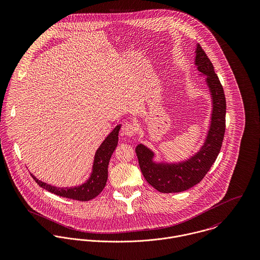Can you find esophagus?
<instances>
[{"instance_id":"obj_1","label":"esophagus","mask_w":260,"mask_h":260,"mask_svg":"<svg viewBox=\"0 0 260 260\" xmlns=\"http://www.w3.org/2000/svg\"><path fill=\"white\" fill-rule=\"evenodd\" d=\"M121 131H122V134H123V135L128 136V137H132V136H134L135 133H136V127H135V125L132 124V123L125 122V123L122 125Z\"/></svg>"}]
</instances>
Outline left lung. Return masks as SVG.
Returning <instances> with one entry per match:
<instances>
[{"label":"left lung","instance_id":"obj_1","mask_svg":"<svg viewBox=\"0 0 260 260\" xmlns=\"http://www.w3.org/2000/svg\"><path fill=\"white\" fill-rule=\"evenodd\" d=\"M195 53V65L197 70L206 77L213 106L209 131L203 146L190 159L172 164L154 162V153L143 144H138L135 149L146 181L162 193L185 191L199 183L215 162L222 146L226 114L222 85L211 61L199 44L196 46Z\"/></svg>","mask_w":260,"mask_h":260}]
</instances>
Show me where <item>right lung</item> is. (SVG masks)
I'll use <instances>...</instances> for the list:
<instances>
[{"instance_id":"right-lung-1","label":"right lung","mask_w":260,"mask_h":260,"mask_svg":"<svg viewBox=\"0 0 260 260\" xmlns=\"http://www.w3.org/2000/svg\"><path fill=\"white\" fill-rule=\"evenodd\" d=\"M120 128V125L116 126L96 151L92 173L89 179L82 185L69 188H59L40 181L33 174H31L32 177L39 186L61 197H66L79 201H88L95 198L101 193V191L106 185L108 179V165L112 154L118 144V135Z\"/></svg>"}]
</instances>
